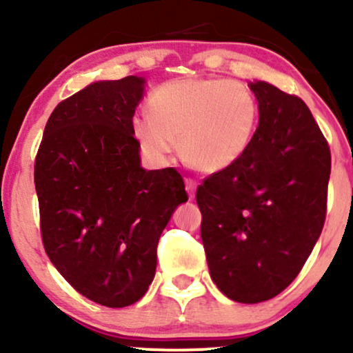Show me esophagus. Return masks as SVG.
<instances>
[{
    "label": "esophagus",
    "mask_w": 353,
    "mask_h": 353,
    "mask_svg": "<svg viewBox=\"0 0 353 353\" xmlns=\"http://www.w3.org/2000/svg\"><path fill=\"white\" fill-rule=\"evenodd\" d=\"M196 189H197V182L194 179H190V177H188V179H185V190H188L190 199H192L194 194H196Z\"/></svg>",
    "instance_id": "34e87169"
}]
</instances>
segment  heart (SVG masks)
I'll list each match as a JSON object with an SVG mask.
<instances>
[{"label": "heart", "mask_w": 353, "mask_h": 353, "mask_svg": "<svg viewBox=\"0 0 353 353\" xmlns=\"http://www.w3.org/2000/svg\"><path fill=\"white\" fill-rule=\"evenodd\" d=\"M149 116L132 119L141 149L164 163L176 149L194 169L217 172L241 159L259 124V103L249 88L222 78L172 79L148 99Z\"/></svg>", "instance_id": "obj_1"}]
</instances>
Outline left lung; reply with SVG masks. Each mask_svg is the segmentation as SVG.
Returning <instances> with one entry per match:
<instances>
[{
  "label": "left lung",
  "mask_w": 353,
  "mask_h": 353,
  "mask_svg": "<svg viewBox=\"0 0 353 353\" xmlns=\"http://www.w3.org/2000/svg\"><path fill=\"white\" fill-rule=\"evenodd\" d=\"M259 128L241 159L197 188L201 237L222 294L269 301L292 283L323 229L330 148L310 109L272 84L250 83Z\"/></svg>",
  "instance_id": "1"
}]
</instances>
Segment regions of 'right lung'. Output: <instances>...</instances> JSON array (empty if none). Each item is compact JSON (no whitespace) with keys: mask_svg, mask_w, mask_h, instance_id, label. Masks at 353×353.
<instances>
[{"mask_svg":"<svg viewBox=\"0 0 353 353\" xmlns=\"http://www.w3.org/2000/svg\"><path fill=\"white\" fill-rule=\"evenodd\" d=\"M144 79L99 81L61 101L34 161L44 250L89 301L125 307L156 274L157 242L189 199L177 169L145 171L132 116Z\"/></svg>","mask_w":353,"mask_h":353,"instance_id":"right-lung-1","label":"right lung"}]
</instances>
